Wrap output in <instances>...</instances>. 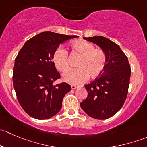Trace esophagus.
<instances>
[{
    "mask_svg": "<svg viewBox=\"0 0 147 147\" xmlns=\"http://www.w3.org/2000/svg\"><path fill=\"white\" fill-rule=\"evenodd\" d=\"M78 87H79V86L75 85V84H72V85H71V88H72V90H75V89L78 88Z\"/></svg>",
    "mask_w": 147,
    "mask_h": 147,
    "instance_id": "34e87169",
    "label": "esophagus"
}]
</instances>
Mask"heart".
Here are the masks:
<instances>
[{
  "label": "heart",
  "mask_w": 147,
  "mask_h": 147,
  "mask_svg": "<svg viewBox=\"0 0 147 147\" xmlns=\"http://www.w3.org/2000/svg\"><path fill=\"white\" fill-rule=\"evenodd\" d=\"M72 52L81 56L78 63V68L68 70L63 75V80L72 84H78L91 78H97L105 70L107 56L100 49L84 40H75L71 43ZM53 61L60 72H64L69 68L68 52L63 47H58L53 55Z\"/></svg>",
  "instance_id": "heart-1"
}]
</instances>
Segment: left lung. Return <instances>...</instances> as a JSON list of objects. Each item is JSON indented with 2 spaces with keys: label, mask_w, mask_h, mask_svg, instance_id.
<instances>
[{
  "label": "left lung",
  "mask_w": 147,
  "mask_h": 147,
  "mask_svg": "<svg viewBox=\"0 0 147 147\" xmlns=\"http://www.w3.org/2000/svg\"><path fill=\"white\" fill-rule=\"evenodd\" d=\"M100 46L107 56L105 70L93 82L84 85L87 97L81 108L94 119H107L119 111L127 99L131 67L117 44L102 36L84 38Z\"/></svg>",
  "instance_id": "left-lung-1"
}]
</instances>
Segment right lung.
<instances>
[{"label": "right lung", "instance_id": "obj_1", "mask_svg": "<svg viewBox=\"0 0 147 147\" xmlns=\"http://www.w3.org/2000/svg\"><path fill=\"white\" fill-rule=\"evenodd\" d=\"M75 38L45 31L26 41L19 51L13 68V87L20 106L32 117L49 119L61 109L71 86L66 82L53 84L60 75L53 55L60 44Z\"/></svg>", "mask_w": 147, "mask_h": 147}]
</instances>
